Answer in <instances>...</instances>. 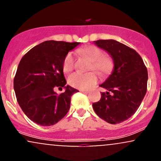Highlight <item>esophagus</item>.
I'll return each instance as SVG.
<instances>
[{
    "label": "esophagus",
    "instance_id": "34e87169",
    "mask_svg": "<svg viewBox=\"0 0 161 161\" xmlns=\"http://www.w3.org/2000/svg\"><path fill=\"white\" fill-rule=\"evenodd\" d=\"M81 92H83V93H88V92H89V91L88 90H81Z\"/></svg>",
    "mask_w": 161,
    "mask_h": 161
}]
</instances>
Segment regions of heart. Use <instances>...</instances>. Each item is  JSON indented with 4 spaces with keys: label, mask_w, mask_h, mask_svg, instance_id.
Segmentation results:
<instances>
[{
    "label": "heart",
    "mask_w": 161,
    "mask_h": 161,
    "mask_svg": "<svg viewBox=\"0 0 161 161\" xmlns=\"http://www.w3.org/2000/svg\"><path fill=\"white\" fill-rule=\"evenodd\" d=\"M77 55L88 57L92 63L89 69L95 70L100 76H106L112 72L114 65L113 59L109 55H103L101 48L96 45H87L75 51ZM75 67V55L69 52L64 57L62 62V69L65 72H69ZM98 82V76L96 72H89L86 73L75 72L69 77L68 82L71 86L79 89H87L92 87Z\"/></svg>",
    "instance_id": "1"
}]
</instances>
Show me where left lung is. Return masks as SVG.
<instances>
[{
	"instance_id": "obj_1",
	"label": "left lung",
	"mask_w": 161,
	"mask_h": 161,
	"mask_svg": "<svg viewBox=\"0 0 161 161\" xmlns=\"http://www.w3.org/2000/svg\"><path fill=\"white\" fill-rule=\"evenodd\" d=\"M111 55L114 69L99 86L106 89L100 100L92 103L95 113L111 124L128 119L137 110L147 89L148 73L137 52L115 40L95 41Z\"/></svg>"
}]
</instances>
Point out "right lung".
Segmentation results:
<instances>
[{
    "instance_id": "1",
    "label": "right lung",
    "mask_w": 161,
    "mask_h": 161,
    "mask_svg": "<svg viewBox=\"0 0 161 161\" xmlns=\"http://www.w3.org/2000/svg\"><path fill=\"white\" fill-rule=\"evenodd\" d=\"M79 42L46 41L28 51L20 61L14 79L17 101L31 120L42 126L55 124L67 114L77 89L67 86L64 57ZM65 87L57 94L53 89Z\"/></svg>"
}]
</instances>
